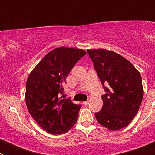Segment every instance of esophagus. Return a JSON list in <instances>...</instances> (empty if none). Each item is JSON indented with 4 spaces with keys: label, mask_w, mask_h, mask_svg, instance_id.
Here are the masks:
<instances>
[{
    "label": "esophagus",
    "mask_w": 155,
    "mask_h": 155,
    "mask_svg": "<svg viewBox=\"0 0 155 155\" xmlns=\"http://www.w3.org/2000/svg\"><path fill=\"white\" fill-rule=\"evenodd\" d=\"M83 104H84V105H87L88 104H89V100H88V101H86V102H83Z\"/></svg>",
    "instance_id": "obj_1"
}]
</instances>
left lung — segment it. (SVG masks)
Returning a JSON list of instances; mask_svg holds the SVG:
<instances>
[{"mask_svg":"<svg viewBox=\"0 0 155 155\" xmlns=\"http://www.w3.org/2000/svg\"><path fill=\"white\" fill-rule=\"evenodd\" d=\"M87 52L106 91L102 96V109L94 116L102 126L110 130H119L130 124L142 102L140 74L130 61L115 52L104 49Z\"/></svg>","mask_w":155,"mask_h":155,"instance_id":"8db88e82","label":"left lung"}]
</instances>
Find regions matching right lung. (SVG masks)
I'll use <instances>...</instances> for the list:
<instances>
[{
	"label": "right lung",
	"instance_id": "1",
	"mask_svg": "<svg viewBox=\"0 0 155 155\" xmlns=\"http://www.w3.org/2000/svg\"><path fill=\"white\" fill-rule=\"evenodd\" d=\"M86 52L80 49L56 48L48 53L30 73L26 81L25 102L30 115L51 134H62L73 127L81 105L61 97L66 78Z\"/></svg>",
	"mask_w": 155,
	"mask_h": 155
}]
</instances>
